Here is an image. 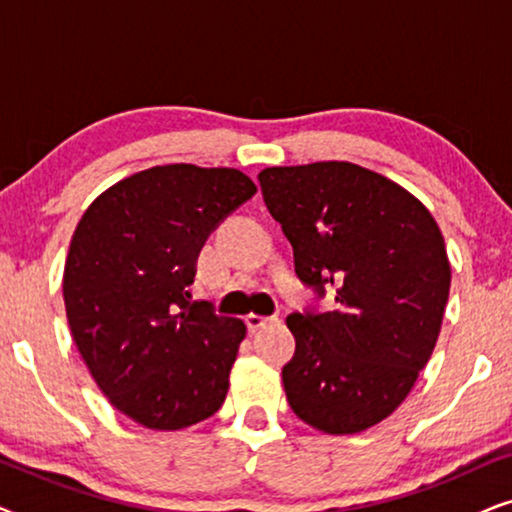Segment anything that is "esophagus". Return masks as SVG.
I'll list each match as a JSON object with an SVG mask.
<instances>
[{
  "instance_id": "34e87169",
  "label": "esophagus",
  "mask_w": 512,
  "mask_h": 512,
  "mask_svg": "<svg viewBox=\"0 0 512 512\" xmlns=\"http://www.w3.org/2000/svg\"><path fill=\"white\" fill-rule=\"evenodd\" d=\"M247 328L251 333H256V331H261V328H265V326H270V324H277V317H261V314H247Z\"/></svg>"
}]
</instances>
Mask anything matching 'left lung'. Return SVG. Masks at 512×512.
<instances>
[{"label": "left lung", "mask_w": 512, "mask_h": 512, "mask_svg": "<svg viewBox=\"0 0 512 512\" xmlns=\"http://www.w3.org/2000/svg\"><path fill=\"white\" fill-rule=\"evenodd\" d=\"M258 181L298 279L319 298L335 289L338 303L286 319V401L324 433L366 431L405 401L436 347L452 279L438 223L405 188L345 160L265 167Z\"/></svg>", "instance_id": "left-lung-1"}]
</instances>
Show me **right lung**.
I'll use <instances>...</instances> for the list:
<instances>
[{
    "label": "right lung",
    "instance_id": "1",
    "mask_svg": "<svg viewBox=\"0 0 512 512\" xmlns=\"http://www.w3.org/2000/svg\"><path fill=\"white\" fill-rule=\"evenodd\" d=\"M254 193L233 167L158 165L107 188L74 230L72 338L109 403L146 429H186L226 401L247 326L191 303L188 286L207 237Z\"/></svg>",
    "mask_w": 512,
    "mask_h": 512
}]
</instances>
